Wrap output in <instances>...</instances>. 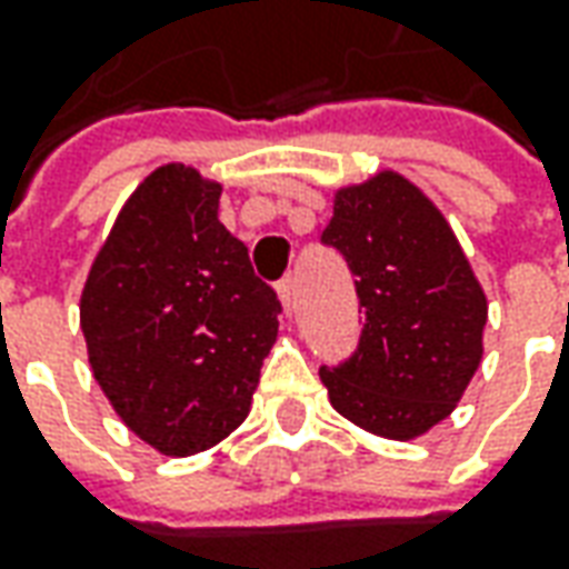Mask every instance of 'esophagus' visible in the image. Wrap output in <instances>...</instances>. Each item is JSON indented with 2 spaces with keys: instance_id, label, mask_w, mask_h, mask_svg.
Wrapping results in <instances>:
<instances>
[{
  "instance_id": "esophagus-1",
  "label": "esophagus",
  "mask_w": 569,
  "mask_h": 569,
  "mask_svg": "<svg viewBox=\"0 0 569 569\" xmlns=\"http://www.w3.org/2000/svg\"><path fill=\"white\" fill-rule=\"evenodd\" d=\"M277 296H280V302L289 311L292 305H296V277H283L280 283H277Z\"/></svg>"
}]
</instances>
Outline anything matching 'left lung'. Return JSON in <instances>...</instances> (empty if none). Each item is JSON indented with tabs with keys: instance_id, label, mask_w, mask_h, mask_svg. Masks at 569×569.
<instances>
[{
	"instance_id": "obj_1",
	"label": "left lung",
	"mask_w": 569,
	"mask_h": 569,
	"mask_svg": "<svg viewBox=\"0 0 569 569\" xmlns=\"http://www.w3.org/2000/svg\"><path fill=\"white\" fill-rule=\"evenodd\" d=\"M321 242L346 258L362 311L352 359L321 368L330 406L378 438H421L479 368L485 289L435 201L393 169L333 194Z\"/></svg>"
}]
</instances>
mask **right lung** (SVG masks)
I'll list each match as a JSON object with an SVG mask.
<instances>
[{
    "label": "right lung",
    "mask_w": 569,
    "mask_h": 569,
    "mask_svg": "<svg viewBox=\"0 0 569 569\" xmlns=\"http://www.w3.org/2000/svg\"><path fill=\"white\" fill-rule=\"evenodd\" d=\"M223 186L167 163L131 191L81 292L88 362L116 416L163 457L229 438L277 343V292L217 220Z\"/></svg>",
    "instance_id": "right-lung-1"
}]
</instances>
